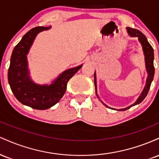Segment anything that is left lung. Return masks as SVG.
<instances>
[{"label":"left lung","instance_id":"8db88e82","mask_svg":"<svg viewBox=\"0 0 159 159\" xmlns=\"http://www.w3.org/2000/svg\"><path fill=\"white\" fill-rule=\"evenodd\" d=\"M127 32L129 34V35L132 37H138V40L141 44L142 47H143V51L144 56H145V64H146V69H147V72L148 73V76H147V81H146V86L143 88V90L142 91L141 94L140 95V96L138 97L137 101L134 104H132L130 106L125 107V108H122L120 109L118 111H125L127 109L130 108L131 107L134 106V105L140 104L142 101L147 96V93H148L149 87H150L151 83H152L153 77H154V73H155V68L154 65H153V60H154V53H153V48L151 46V45L149 44V42L147 41V37L142 34L140 30H137V29H133L131 27H127ZM94 84L95 87H96V96H98L97 92H96V72L94 73ZM103 103V102H102ZM104 104V103H103ZM105 105V104H104ZM105 106L107 107L106 105H105ZM116 110V109H115Z\"/></svg>","mask_w":159,"mask_h":159}]
</instances>
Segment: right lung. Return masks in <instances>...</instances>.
Instances as JSON below:
<instances>
[{
    "label": "right lung",
    "instance_id": "obj_1",
    "mask_svg": "<svg viewBox=\"0 0 159 159\" xmlns=\"http://www.w3.org/2000/svg\"><path fill=\"white\" fill-rule=\"evenodd\" d=\"M51 27H36L25 34L16 45L10 58L8 81L14 96L21 103L36 110L54 106L64 95L69 80L81 68L80 65L60 74L51 84H37L29 75L27 54L36 35Z\"/></svg>",
    "mask_w": 159,
    "mask_h": 159
}]
</instances>
